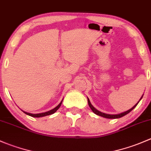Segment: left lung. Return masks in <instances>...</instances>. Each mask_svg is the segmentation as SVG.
<instances>
[{
  "label": "left lung",
  "instance_id": "8db88e82",
  "mask_svg": "<svg viewBox=\"0 0 151 151\" xmlns=\"http://www.w3.org/2000/svg\"><path fill=\"white\" fill-rule=\"evenodd\" d=\"M142 96H143V95H142ZM142 97H141V99H142ZM140 99H139V100H140ZM139 102H138L137 103L136 105H135L133 107V108H132L131 109H129V110H127V111L124 112V113H120V114H116V115H110V114H106V113H102V112L99 111V110H97V109H95V108H94V107L92 106V105H91V102H90L89 99H88V105H89L90 108H91V110H92V111L94 112V113H95V114H97V116H102V117L106 118V119H119V118L123 117V116H125V115L128 114V113H129V112H131L132 110L134 109V108L135 107L137 106V104L139 103Z\"/></svg>",
  "mask_w": 151,
  "mask_h": 151
}]
</instances>
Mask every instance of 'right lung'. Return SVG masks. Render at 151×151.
<instances>
[{"instance_id":"1","label":"right lung","mask_w":151,"mask_h":151,"mask_svg":"<svg viewBox=\"0 0 151 151\" xmlns=\"http://www.w3.org/2000/svg\"><path fill=\"white\" fill-rule=\"evenodd\" d=\"M62 102H63V101H62V102H60V103L59 104V105H57L56 108H54V109L49 110V111L45 112V113H38V114H32V113H27V112H24V113H25V114L28 115V116H32V117H35V118H40V117H43V116H49V115H52V114H53V113H55V112L57 111L59 108H60V107L61 106V105H62Z\"/></svg>"}]
</instances>
